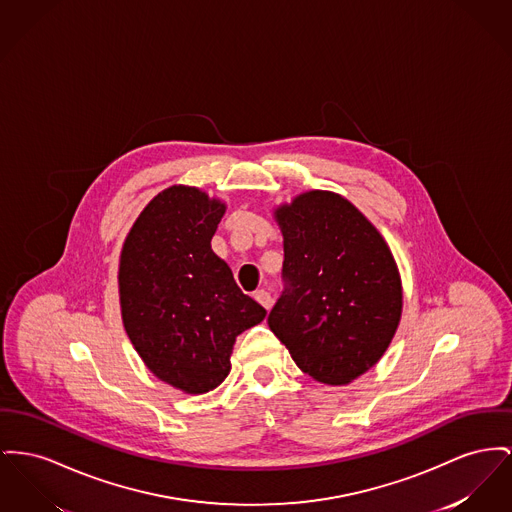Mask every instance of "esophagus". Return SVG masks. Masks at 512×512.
Listing matches in <instances>:
<instances>
[{
    "mask_svg": "<svg viewBox=\"0 0 512 512\" xmlns=\"http://www.w3.org/2000/svg\"><path fill=\"white\" fill-rule=\"evenodd\" d=\"M253 298H255V300L259 301V303H261V305H263V307H265V309H267V311H269V309H271L272 298H271V294H269V292H267V290H257V292H255V294H253Z\"/></svg>",
    "mask_w": 512,
    "mask_h": 512,
    "instance_id": "obj_1",
    "label": "esophagus"
}]
</instances>
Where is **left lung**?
I'll use <instances>...</instances> for the list:
<instances>
[{
	"instance_id": "obj_1",
	"label": "left lung",
	"mask_w": 512,
	"mask_h": 512,
	"mask_svg": "<svg viewBox=\"0 0 512 512\" xmlns=\"http://www.w3.org/2000/svg\"><path fill=\"white\" fill-rule=\"evenodd\" d=\"M274 218L284 236V292L269 327L303 373L346 385L391 344L402 284L387 241L348 199L307 191Z\"/></svg>"
}]
</instances>
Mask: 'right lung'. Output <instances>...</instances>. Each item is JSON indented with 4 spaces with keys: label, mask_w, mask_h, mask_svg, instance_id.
Returning a JSON list of instances; mask_svg holds the SVG:
<instances>
[{
    "label": "right lung",
    "mask_w": 512,
    "mask_h": 512,
    "mask_svg": "<svg viewBox=\"0 0 512 512\" xmlns=\"http://www.w3.org/2000/svg\"><path fill=\"white\" fill-rule=\"evenodd\" d=\"M224 212L205 191L172 185L139 214L121 249L125 332L152 373L187 394L216 389L236 336L267 315L211 249Z\"/></svg>",
    "instance_id": "right-lung-1"
}]
</instances>
